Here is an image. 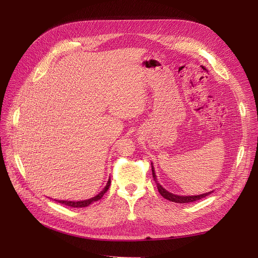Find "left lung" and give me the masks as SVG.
I'll return each mask as SVG.
<instances>
[{"label":"left lung","instance_id":"8db88e82","mask_svg":"<svg viewBox=\"0 0 258 258\" xmlns=\"http://www.w3.org/2000/svg\"><path fill=\"white\" fill-rule=\"evenodd\" d=\"M152 172H153V177L156 181V183H157V189L159 191V194L161 195V196L163 198H166L167 200H170L172 202H176V204H188V202H194V201H197V200H200L206 196H209V195L212 192H207V194H202V195H197V196H177V195H174V194H171L169 192L167 189L163 188V187L157 182V178H156V174H155V170H154V167H153V163H152Z\"/></svg>","mask_w":258,"mask_h":258}]
</instances>
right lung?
<instances>
[{"label":"right lung","instance_id":"obj_1","mask_svg":"<svg viewBox=\"0 0 258 258\" xmlns=\"http://www.w3.org/2000/svg\"><path fill=\"white\" fill-rule=\"evenodd\" d=\"M111 185V177L108 178L107 181V184L106 186L103 188V190L99 192L97 196H95L93 198H90V199H87V200H83V201H64V200H58V202H60V204H63L66 206H69V207H72V208H85V207H88L90 204H92V202L95 201H98L99 199H101L103 197V195L107 191L108 187H110Z\"/></svg>","mask_w":258,"mask_h":258}]
</instances>
